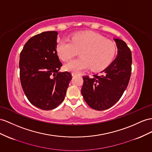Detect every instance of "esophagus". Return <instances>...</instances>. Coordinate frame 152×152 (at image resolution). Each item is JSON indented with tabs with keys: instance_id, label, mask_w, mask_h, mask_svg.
Masks as SVG:
<instances>
[{
	"instance_id": "1",
	"label": "esophagus",
	"mask_w": 152,
	"mask_h": 152,
	"mask_svg": "<svg viewBox=\"0 0 152 152\" xmlns=\"http://www.w3.org/2000/svg\"><path fill=\"white\" fill-rule=\"evenodd\" d=\"M77 75H78V74H77V73H75V72H72V76H77Z\"/></svg>"
}]
</instances>
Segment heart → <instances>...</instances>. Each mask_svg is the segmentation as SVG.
Masks as SVG:
<instances>
[{"label":"heart","instance_id":"1","mask_svg":"<svg viewBox=\"0 0 152 152\" xmlns=\"http://www.w3.org/2000/svg\"><path fill=\"white\" fill-rule=\"evenodd\" d=\"M58 56L68 61L80 52V58L69 61L64 66L67 71L78 73L90 68L99 71L113 60L116 53L115 42L106 40L94 33H83L74 35L70 42L61 40L56 48Z\"/></svg>","mask_w":152,"mask_h":152}]
</instances>
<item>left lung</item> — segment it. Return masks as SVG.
Segmentation results:
<instances>
[{
    "label": "left lung",
    "mask_w": 152,
    "mask_h": 152,
    "mask_svg": "<svg viewBox=\"0 0 152 152\" xmlns=\"http://www.w3.org/2000/svg\"><path fill=\"white\" fill-rule=\"evenodd\" d=\"M118 48L115 60L101 74L84 76L82 94L88 105L104 110L118 102L129 83L132 71V53L123 40L114 38Z\"/></svg>",
    "instance_id": "obj_1"
}]
</instances>
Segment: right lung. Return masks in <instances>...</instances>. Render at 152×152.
<instances>
[{"label":"right lung","mask_w":152,"mask_h":152,"mask_svg":"<svg viewBox=\"0 0 152 152\" xmlns=\"http://www.w3.org/2000/svg\"><path fill=\"white\" fill-rule=\"evenodd\" d=\"M58 32L45 31L31 38L20 54L22 87L29 102L50 110L63 102L72 79L69 72H60L61 62L56 52Z\"/></svg>","instance_id":"1"}]
</instances>
